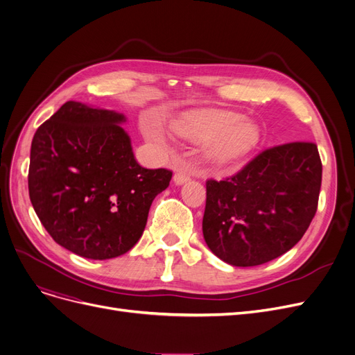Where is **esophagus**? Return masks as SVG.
<instances>
[{"label":"esophagus","instance_id":"obj_1","mask_svg":"<svg viewBox=\"0 0 355 355\" xmlns=\"http://www.w3.org/2000/svg\"><path fill=\"white\" fill-rule=\"evenodd\" d=\"M190 180V174L187 171H177L174 174V182L177 186H182L184 182H187Z\"/></svg>","mask_w":355,"mask_h":355}]
</instances>
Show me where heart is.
Wrapping results in <instances>:
<instances>
[{
    "label": "heart",
    "mask_w": 355,
    "mask_h": 355,
    "mask_svg": "<svg viewBox=\"0 0 355 355\" xmlns=\"http://www.w3.org/2000/svg\"><path fill=\"white\" fill-rule=\"evenodd\" d=\"M174 130L190 142H210L206 157L216 165H229L241 161L258 146L261 130L257 123L245 120L242 114L223 110H203L181 116L174 123ZM149 139L166 146V135L157 129H148Z\"/></svg>",
    "instance_id": "obj_1"
}]
</instances>
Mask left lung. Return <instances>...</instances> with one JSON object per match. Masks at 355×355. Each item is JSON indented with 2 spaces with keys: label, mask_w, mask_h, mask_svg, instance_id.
<instances>
[{
  "label": "left lung",
  "mask_w": 355,
  "mask_h": 355,
  "mask_svg": "<svg viewBox=\"0 0 355 355\" xmlns=\"http://www.w3.org/2000/svg\"><path fill=\"white\" fill-rule=\"evenodd\" d=\"M322 162L312 142L266 149L238 174L206 182L203 236L234 267L283 255L309 227L318 209Z\"/></svg>",
  "instance_id": "1"
}]
</instances>
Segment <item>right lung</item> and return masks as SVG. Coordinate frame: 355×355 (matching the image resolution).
Masks as SVG:
<instances>
[{
	"instance_id": "add662e5",
	"label": "right lung",
	"mask_w": 355,
	"mask_h": 355,
	"mask_svg": "<svg viewBox=\"0 0 355 355\" xmlns=\"http://www.w3.org/2000/svg\"><path fill=\"white\" fill-rule=\"evenodd\" d=\"M125 121L114 110L67 101L33 136L30 202L53 241L84 258L132 250L173 177L136 162Z\"/></svg>"
}]
</instances>
